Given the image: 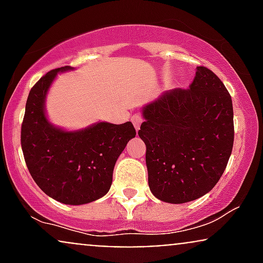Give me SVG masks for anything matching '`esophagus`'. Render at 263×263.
<instances>
[{
    "mask_svg": "<svg viewBox=\"0 0 263 263\" xmlns=\"http://www.w3.org/2000/svg\"><path fill=\"white\" fill-rule=\"evenodd\" d=\"M131 121H132V123H134L136 131H138V129H140V127H141V123H142V121H143V120H142V117L140 116V115H134V116L131 117Z\"/></svg>",
    "mask_w": 263,
    "mask_h": 263,
    "instance_id": "34e87169",
    "label": "esophagus"
}]
</instances>
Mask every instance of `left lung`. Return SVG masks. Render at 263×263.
<instances>
[{"mask_svg": "<svg viewBox=\"0 0 263 263\" xmlns=\"http://www.w3.org/2000/svg\"><path fill=\"white\" fill-rule=\"evenodd\" d=\"M148 185L159 200L203 197L224 173L234 144V110L222 81L197 66L189 89H173L142 107Z\"/></svg>", "mask_w": 263, "mask_h": 263, "instance_id": "8db88e82", "label": "left lung"}]
</instances>
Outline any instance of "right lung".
Wrapping results in <instances>:
<instances>
[{"label": "right lung", "mask_w": 263, "mask_h": 263, "mask_svg": "<svg viewBox=\"0 0 263 263\" xmlns=\"http://www.w3.org/2000/svg\"><path fill=\"white\" fill-rule=\"evenodd\" d=\"M62 66L47 73L29 91L21 129V144L29 173L54 200L83 205L104 197L112 183L115 163L136 136L131 122H96L78 131H65L49 122L45 98Z\"/></svg>", "instance_id": "right-lung-1"}]
</instances>
